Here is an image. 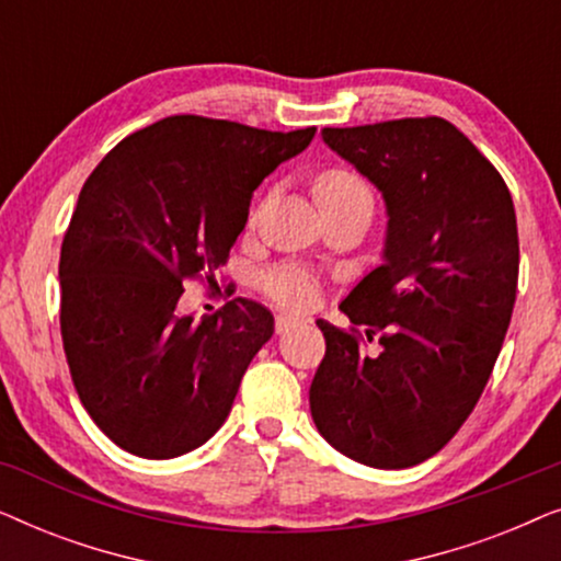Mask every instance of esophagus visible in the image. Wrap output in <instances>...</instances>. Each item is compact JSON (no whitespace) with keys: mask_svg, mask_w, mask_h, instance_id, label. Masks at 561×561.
Returning a JSON list of instances; mask_svg holds the SVG:
<instances>
[{"mask_svg":"<svg viewBox=\"0 0 561 561\" xmlns=\"http://www.w3.org/2000/svg\"><path fill=\"white\" fill-rule=\"evenodd\" d=\"M296 324H298V319L290 317V313H278V317H275V332L278 334H286L288 329H294Z\"/></svg>","mask_w":561,"mask_h":561,"instance_id":"34e87169","label":"esophagus"}]
</instances>
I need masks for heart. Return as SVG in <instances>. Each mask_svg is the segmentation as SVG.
Masks as SVG:
<instances>
[{
  "instance_id": "obj_1",
  "label": "heart",
  "mask_w": 561,
  "mask_h": 561,
  "mask_svg": "<svg viewBox=\"0 0 561 561\" xmlns=\"http://www.w3.org/2000/svg\"><path fill=\"white\" fill-rule=\"evenodd\" d=\"M313 191H317L319 206H340V204H373L370 188L365 186V181L359 175L350 171H327L321 173L317 183H313ZM263 290L273 298L275 304H280L283 309L294 311H306L311 306H317L321 296L319 278L311 271H306L301 265L286 263L273 267L263 275Z\"/></svg>"
}]
</instances>
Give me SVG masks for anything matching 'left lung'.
I'll return each mask as SVG.
<instances>
[{
    "label": "left lung",
    "instance_id": "obj_1",
    "mask_svg": "<svg viewBox=\"0 0 561 561\" xmlns=\"http://www.w3.org/2000/svg\"><path fill=\"white\" fill-rule=\"evenodd\" d=\"M386 204L382 260L329 321L309 403L319 434L344 457L403 470L434 457L470 416L508 332L518 283L511 191L493 163L442 117L324 127Z\"/></svg>",
    "mask_w": 561,
    "mask_h": 561
}]
</instances>
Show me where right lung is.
Instances as JSON below:
<instances>
[{
  "mask_svg": "<svg viewBox=\"0 0 561 561\" xmlns=\"http://www.w3.org/2000/svg\"><path fill=\"white\" fill-rule=\"evenodd\" d=\"M313 133L179 114L125 137L83 183L60 248V334L83 409L129 455L181 457L227 421L273 313L234 298L194 321L183 280L225 265L252 191Z\"/></svg>",
  "mask_w": 561,
  "mask_h": 561,
  "instance_id": "add662e5",
  "label": "right lung"
}]
</instances>
